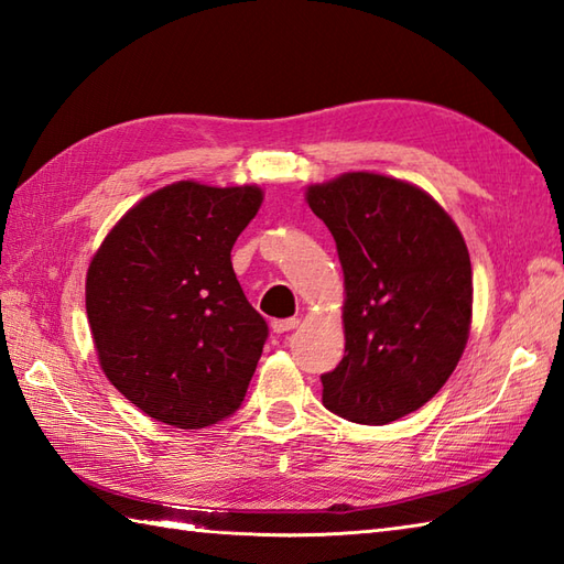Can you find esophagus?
<instances>
[{
  "label": "esophagus",
  "instance_id": "obj_1",
  "mask_svg": "<svg viewBox=\"0 0 564 564\" xmlns=\"http://www.w3.org/2000/svg\"><path fill=\"white\" fill-rule=\"evenodd\" d=\"M297 327V319L295 317H289V319H273L271 322V329L275 332V334H285V332H291V329H295Z\"/></svg>",
  "mask_w": 564,
  "mask_h": 564
}]
</instances>
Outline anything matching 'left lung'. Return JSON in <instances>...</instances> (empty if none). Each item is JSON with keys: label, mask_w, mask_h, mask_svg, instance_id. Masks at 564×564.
Masks as SVG:
<instances>
[{"label": "left lung", "mask_w": 564, "mask_h": 564, "mask_svg": "<svg viewBox=\"0 0 564 564\" xmlns=\"http://www.w3.org/2000/svg\"><path fill=\"white\" fill-rule=\"evenodd\" d=\"M344 269L341 364L322 402L356 424H390L446 386L470 334L473 267L451 215L400 178L349 172L307 188Z\"/></svg>", "instance_id": "1"}]
</instances>
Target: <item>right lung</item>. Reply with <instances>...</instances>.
Segmentation results:
<instances>
[{
	"label": "right lung",
	"mask_w": 564,
	"mask_h": 564,
	"mask_svg": "<svg viewBox=\"0 0 564 564\" xmlns=\"http://www.w3.org/2000/svg\"><path fill=\"white\" fill-rule=\"evenodd\" d=\"M261 200L259 186L170 184L130 208L89 263L87 317L104 373L162 424H218L245 400L269 327L230 251Z\"/></svg>",
	"instance_id": "obj_1"
}]
</instances>
